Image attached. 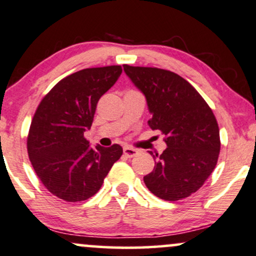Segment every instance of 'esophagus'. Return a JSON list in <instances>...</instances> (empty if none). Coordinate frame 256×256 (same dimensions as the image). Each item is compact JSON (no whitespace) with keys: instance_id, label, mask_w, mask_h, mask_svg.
Listing matches in <instances>:
<instances>
[{"instance_id":"obj_1","label":"esophagus","mask_w":256,"mask_h":256,"mask_svg":"<svg viewBox=\"0 0 256 256\" xmlns=\"http://www.w3.org/2000/svg\"><path fill=\"white\" fill-rule=\"evenodd\" d=\"M122 152H124V155L126 156V158H134V156H136L138 154V150L134 149V148H130V146H125Z\"/></svg>"}]
</instances>
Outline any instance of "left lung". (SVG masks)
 Wrapping results in <instances>:
<instances>
[{
    "instance_id": "8db88e82",
    "label": "left lung",
    "mask_w": 256,
    "mask_h": 256,
    "mask_svg": "<svg viewBox=\"0 0 256 256\" xmlns=\"http://www.w3.org/2000/svg\"><path fill=\"white\" fill-rule=\"evenodd\" d=\"M146 96L149 126L166 134L167 148L152 155L155 167L144 176L150 192L168 202L187 198L208 180L220 150L214 112L193 86L178 74L158 68L124 66Z\"/></svg>"
}]
</instances>
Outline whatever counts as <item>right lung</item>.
Wrapping results in <instances>:
<instances>
[{"label": "right lung", "mask_w": 256, "mask_h": 256, "mask_svg": "<svg viewBox=\"0 0 256 256\" xmlns=\"http://www.w3.org/2000/svg\"><path fill=\"white\" fill-rule=\"evenodd\" d=\"M122 66L89 68L66 76L39 104L27 150L33 169L54 196L83 202L100 190L122 154L119 144L94 148L83 137L100 98L122 75Z\"/></svg>", "instance_id": "right-lung-1"}]
</instances>
